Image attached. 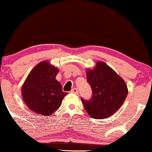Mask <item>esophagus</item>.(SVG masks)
<instances>
[{"mask_svg": "<svg viewBox=\"0 0 152 152\" xmlns=\"http://www.w3.org/2000/svg\"><path fill=\"white\" fill-rule=\"evenodd\" d=\"M71 93H72V94H78V91L77 88H73L72 90L71 91Z\"/></svg>", "mask_w": 152, "mask_h": 152, "instance_id": "esophagus-1", "label": "esophagus"}]
</instances>
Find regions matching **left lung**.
Listing matches in <instances>:
<instances>
[{"label":"left lung","mask_w":152,"mask_h":152,"mask_svg":"<svg viewBox=\"0 0 152 152\" xmlns=\"http://www.w3.org/2000/svg\"><path fill=\"white\" fill-rule=\"evenodd\" d=\"M87 81L92 88L89 100L81 98L91 118L104 119L121 107L128 94L125 82L104 62L97 63L94 70H87Z\"/></svg>","instance_id":"8db88e82"}]
</instances>
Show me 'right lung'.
I'll list each match as a JSON object with an SVG mask.
<instances>
[{
    "instance_id": "right-lung-1",
    "label": "right lung",
    "mask_w": 152,
    "mask_h": 152,
    "mask_svg": "<svg viewBox=\"0 0 152 152\" xmlns=\"http://www.w3.org/2000/svg\"><path fill=\"white\" fill-rule=\"evenodd\" d=\"M58 70L48 61L38 64L31 71L22 87V96L32 111L45 116L53 114L67 93L56 80Z\"/></svg>"
}]
</instances>
